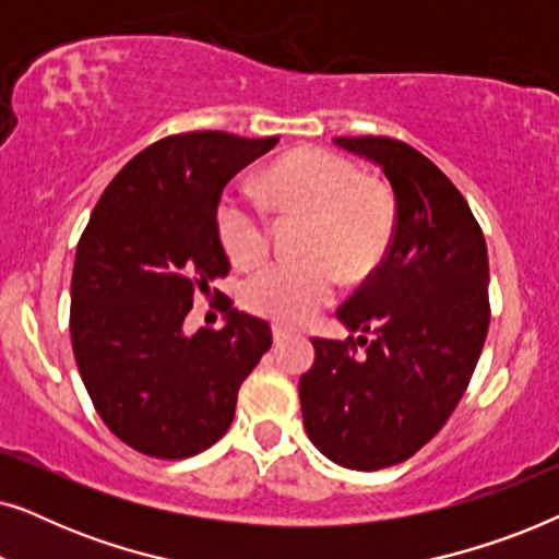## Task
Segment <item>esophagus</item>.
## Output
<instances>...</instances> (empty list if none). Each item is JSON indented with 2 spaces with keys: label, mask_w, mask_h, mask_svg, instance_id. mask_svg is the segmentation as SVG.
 <instances>
[{
  "label": "esophagus",
  "mask_w": 559,
  "mask_h": 559,
  "mask_svg": "<svg viewBox=\"0 0 559 559\" xmlns=\"http://www.w3.org/2000/svg\"><path fill=\"white\" fill-rule=\"evenodd\" d=\"M272 338H274V343H282L287 338V331L282 325H272Z\"/></svg>",
  "instance_id": "34e87169"
}]
</instances>
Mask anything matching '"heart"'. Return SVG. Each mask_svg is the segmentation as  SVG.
<instances>
[{"mask_svg": "<svg viewBox=\"0 0 559 559\" xmlns=\"http://www.w3.org/2000/svg\"><path fill=\"white\" fill-rule=\"evenodd\" d=\"M264 190L277 211L308 218L300 243L308 259L266 266L247 282L243 305L282 325H302L333 300L338 274L361 282L381 264L394 236V203L350 159L320 147L282 157L264 175ZM216 234L228 259L243 270L270 254L266 216L234 193L218 201Z\"/></svg>", "mask_w": 559, "mask_h": 559, "instance_id": "obj_1", "label": "heart"}]
</instances>
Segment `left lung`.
Masks as SVG:
<instances>
[{
	"label": "left lung",
	"instance_id": "1",
	"mask_svg": "<svg viewBox=\"0 0 559 559\" xmlns=\"http://www.w3.org/2000/svg\"><path fill=\"white\" fill-rule=\"evenodd\" d=\"M371 159L394 190V239L379 270L335 312L348 341L312 338L300 377L305 432L350 471L407 461L468 386L488 333V254L480 226L435 163L386 136H335Z\"/></svg>",
	"mask_w": 559,
	"mask_h": 559
}]
</instances>
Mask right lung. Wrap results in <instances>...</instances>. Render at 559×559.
Instances as JSON below:
<instances>
[{
  "label": "right lung",
  "mask_w": 559,
  "mask_h": 559,
  "mask_svg": "<svg viewBox=\"0 0 559 559\" xmlns=\"http://www.w3.org/2000/svg\"><path fill=\"white\" fill-rule=\"evenodd\" d=\"M280 136H165L121 167L75 249L71 341L106 427L129 448L180 461L234 423L236 394L272 346L264 320L231 308L224 328L186 333L195 289L228 274L216 234L226 182ZM218 293V289H216Z\"/></svg>",
  "instance_id": "obj_1"
}]
</instances>
